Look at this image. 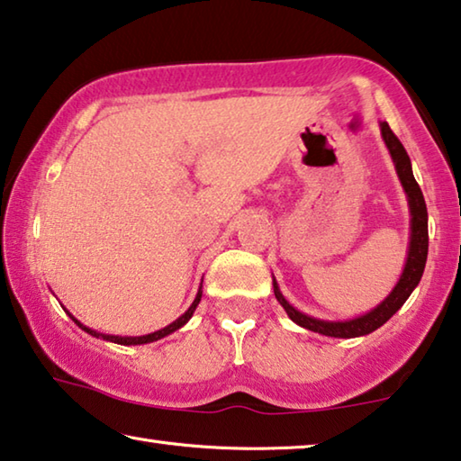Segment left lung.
<instances>
[{"label":"left lung","mask_w":461,"mask_h":461,"mask_svg":"<svg viewBox=\"0 0 461 461\" xmlns=\"http://www.w3.org/2000/svg\"><path fill=\"white\" fill-rule=\"evenodd\" d=\"M382 135L384 141L388 145V149L393 158V164H396L398 176L402 180V186L408 194V203H411V215H412V233H411V250H408V260L404 267V273H402L400 281L396 287H393L392 294L385 297V302L377 305L375 310L365 313L361 318L348 320V322H324V320H316L305 316V313L297 312L287 303V299L281 295L279 287H276V281H273L275 287V297L279 302L285 312L289 313V318L294 320L295 324L308 328L312 332H320L324 336H334V339H355V336H363L377 330L379 326H384L388 320L396 313L411 294L414 291L416 285H419L422 270L427 265V252H429V223H427V204L425 196L419 186V182L414 180L411 158L404 149V145L400 143V139L393 135L388 122H382Z\"/></svg>","instance_id":"1"}]
</instances>
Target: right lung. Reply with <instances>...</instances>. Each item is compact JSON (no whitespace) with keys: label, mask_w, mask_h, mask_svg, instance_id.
Listing matches in <instances>:
<instances>
[{"label":"right lung","mask_w":461,"mask_h":461,"mask_svg":"<svg viewBox=\"0 0 461 461\" xmlns=\"http://www.w3.org/2000/svg\"><path fill=\"white\" fill-rule=\"evenodd\" d=\"M201 295H203V291L199 289V294H196V297H194V302H193V305L191 308H188L185 313H182V316L176 320V322H172L170 326H166V328H162V330H158V332H153V334H145V336H111V334H100V332H96V330H92V328H86L84 324H79L76 318V324L79 326V328H84V330L87 332V334H92V336H102V339L104 340H111V342H116V345H145V342H153V340H159V339H164V336H167L170 332H174V330H178L180 326H185L188 320H191V316H193V312L196 310V305H199V302H201Z\"/></svg>","instance_id":"obj_1"}]
</instances>
